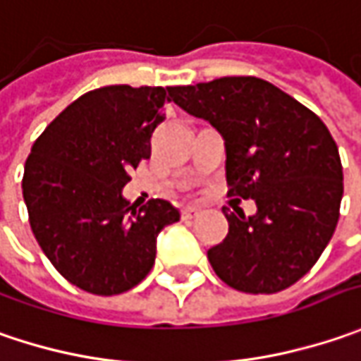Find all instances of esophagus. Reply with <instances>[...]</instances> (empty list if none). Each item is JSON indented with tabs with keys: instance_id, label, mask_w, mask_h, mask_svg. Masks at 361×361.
<instances>
[{
	"instance_id": "1",
	"label": "esophagus",
	"mask_w": 361,
	"mask_h": 361,
	"mask_svg": "<svg viewBox=\"0 0 361 361\" xmlns=\"http://www.w3.org/2000/svg\"><path fill=\"white\" fill-rule=\"evenodd\" d=\"M200 208L196 206H185L183 210H181V218H185V220H192V218H196L197 214H200Z\"/></svg>"
}]
</instances>
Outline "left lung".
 Here are the masks:
<instances>
[{
    "mask_svg": "<svg viewBox=\"0 0 361 361\" xmlns=\"http://www.w3.org/2000/svg\"><path fill=\"white\" fill-rule=\"evenodd\" d=\"M173 102L208 121L226 147L230 196L257 214L222 208L228 236L208 250L214 273L243 293H279L317 262L336 232L343 171L323 121L257 76L173 87Z\"/></svg>",
    "mask_w": 361,
    "mask_h": 361,
    "instance_id": "1",
    "label": "left lung"
}]
</instances>
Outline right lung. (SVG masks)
<instances>
[{
  "label": "right lung",
  "mask_w": 361,
  "mask_h": 361,
  "mask_svg": "<svg viewBox=\"0 0 361 361\" xmlns=\"http://www.w3.org/2000/svg\"><path fill=\"white\" fill-rule=\"evenodd\" d=\"M171 90L94 88L46 127L25 161L32 232L56 271L87 293L118 295L139 285L155 262L157 234L180 220L167 200L137 210L123 197L129 171L149 159Z\"/></svg>",
  "instance_id": "1"
}]
</instances>
